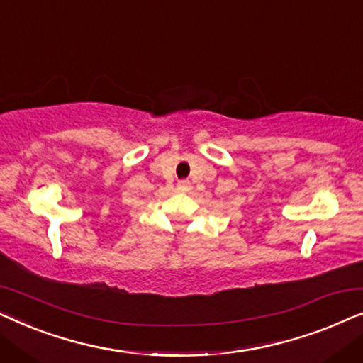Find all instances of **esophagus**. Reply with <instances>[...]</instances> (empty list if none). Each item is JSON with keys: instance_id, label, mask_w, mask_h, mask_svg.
I'll use <instances>...</instances> for the list:
<instances>
[{"instance_id": "obj_1", "label": "esophagus", "mask_w": 363, "mask_h": 363, "mask_svg": "<svg viewBox=\"0 0 363 363\" xmlns=\"http://www.w3.org/2000/svg\"><path fill=\"white\" fill-rule=\"evenodd\" d=\"M191 188V183L188 182V180H180L178 182V190H182V191H188Z\"/></svg>"}]
</instances>
